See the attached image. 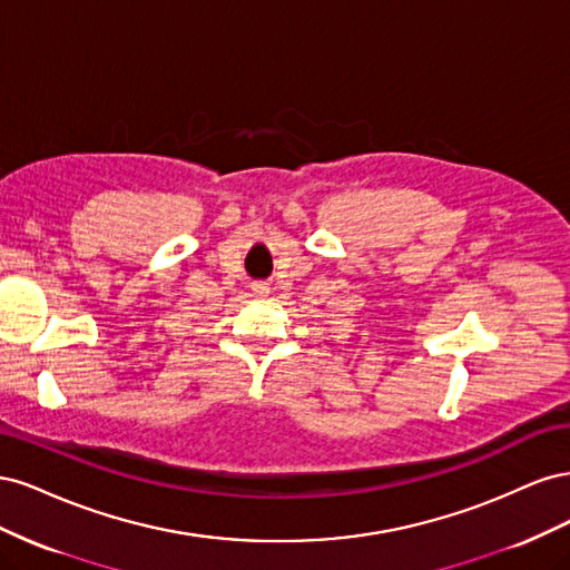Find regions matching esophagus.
<instances>
[{
	"label": "esophagus",
	"mask_w": 570,
	"mask_h": 570,
	"mask_svg": "<svg viewBox=\"0 0 570 570\" xmlns=\"http://www.w3.org/2000/svg\"><path fill=\"white\" fill-rule=\"evenodd\" d=\"M254 295L258 297V299H264V297H268V292H271V287L266 285V283H254Z\"/></svg>",
	"instance_id": "esophagus-1"
}]
</instances>
